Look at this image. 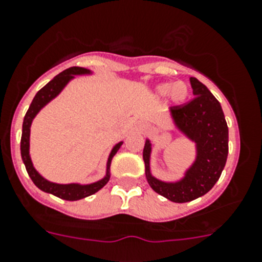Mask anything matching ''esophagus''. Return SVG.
<instances>
[{"label": "esophagus", "mask_w": 262, "mask_h": 262, "mask_svg": "<svg viewBox=\"0 0 262 262\" xmlns=\"http://www.w3.org/2000/svg\"><path fill=\"white\" fill-rule=\"evenodd\" d=\"M138 130L139 132H144V130H146V125H144V124H139Z\"/></svg>", "instance_id": "obj_1"}]
</instances>
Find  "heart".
Instances as JSON below:
<instances>
[{"label":"heart","mask_w":262,"mask_h":262,"mask_svg":"<svg viewBox=\"0 0 262 262\" xmlns=\"http://www.w3.org/2000/svg\"><path fill=\"white\" fill-rule=\"evenodd\" d=\"M157 93L160 96H165L170 93V97L172 100L180 102V101H183L188 96V87L183 82H177L172 83V84L165 83V84H160L157 87Z\"/></svg>","instance_id":"heart-1"}]
</instances>
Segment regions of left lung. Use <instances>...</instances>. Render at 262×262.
Instances as JSON below:
<instances>
[{"mask_svg":"<svg viewBox=\"0 0 262 262\" xmlns=\"http://www.w3.org/2000/svg\"><path fill=\"white\" fill-rule=\"evenodd\" d=\"M189 80L194 98L183 105L171 106V116L178 129L195 142V161L179 182H161L151 175L148 139L143 148L149 187L177 204L193 201L206 194L219 180L228 157V125L220 102L199 79L190 77Z\"/></svg>","mask_w":262,"mask_h":262,"instance_id":"1","label":"left lung"}]
</instances>
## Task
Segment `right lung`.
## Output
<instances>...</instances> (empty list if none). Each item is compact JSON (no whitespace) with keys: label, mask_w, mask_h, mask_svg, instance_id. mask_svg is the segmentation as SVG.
<instances>
[{"label":"right lung","mask_w":262,"mask_h":262,"mask_svg":"<svg viewBox=\"0 0 262 262\" xmlns=\"http://www.w3.org/2000/svg\"><path fill=\"white\" fill-rule=\"evenodd\" d=\"M90 73H91L90 70L84 69V68L73 67L67 70H63V72L60 73L58 75H56V77L53 78L51 82H48L42 90L38 91L35 97L33 98L32 103H30L29 108H28L27 114H25L24 121H23V133H21V141H20V151H21L23 162H24L25 169H27L30 179L33 180V183H34L40 190L51 193V194L56 195V197H58V199L67 200V201H78V200H82L91 194H95L96 192H98L101 188L105 187V185L107 184V182L110 180L111 160H113V157L115 156L118 149L120 148L123 142H119V143L114 147L113 151H111L110 156H108V160H107L106 177L103 178V179L87 185L56 184V183H51L48 182V180H46L43 177H40V175L38 174L37 170L34 169V166H33L32 160H30V156H29L30 125H32L33 119H34V116L37 115L38 111H39L43 106L47 105L52 98H55L56 96L62 91V88L68 84V82L74 78V75L90 74Z\"/></svg>","instance_id":"obj_1"}]
</instances>
